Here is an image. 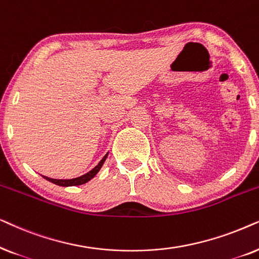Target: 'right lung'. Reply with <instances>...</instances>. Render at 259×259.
I'll use <instances>...</instances> for the list:
<instances>
[{"label":"right lung","instance_id":"1","mask_svg":"<svg viewBox=\"0 0 259 259\" xmlns=\"http://www.w3.org/2000/svg\"><path fill=\"white\" fill-rule=\"evenodd\" d=\"M106 156H108V154H106L105 156L102 158L101 162H99V163H98L97 165H96L94 169L90 170L89 173L81 175V177H79V178L70 179V180H58V179H51V178H47V177H44V178L46 179V180L50 181V182H53V184L58 185V186H63V187H67V186H78V185H82V184H85V182H88V181L91 180V179L94 178L95 175L98 173L99 169H101V168H102L103 163H104V161L106 160Z\"/></svg>","mask_w":259,"mask_h":259}]
</instances>
